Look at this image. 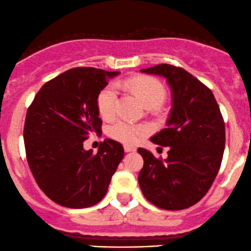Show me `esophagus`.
<instances>
[{"mask_svg":"<svg viewBox=\"0 0 251 251\" xmlns=\"http://www.w3.org/2000/svg\"><path fill=\"white\" fill-rule=\"evenodd\" d=\"M125 151H126V153H129V151H136V148L133 147V146L125 145Z\"/></svg>","mask_w":251,"mask_h":251,"instance_id":"esophagus-1","label":"esophagus"}]
</instances>
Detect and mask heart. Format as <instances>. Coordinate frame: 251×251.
<instances>
[{
    "mask_svg": "<svg viewBox=\"0 0 251 251\" xmlns=\"http://www.w3.org/2000/svg\"><path fill=\"white\" fill-rule=\"evenodd\" d=\"M125 84L146 106H159L165 100L166 90L155 78L135 77L126 80ZM116 102L117 88L116 85L111 84L104 88L98 95L97 105L100 116L103 118H111L114 116L116 111ZM148 133L149 128L146 125H136L126 120L116 121L108 129L109 136L123 143H136Z\"/></svg>",
    "mask_w": 251,
    "mask_h": 251,
    "instance_id": "b5f03b06",
    "label": "heart"
}]
</instances>
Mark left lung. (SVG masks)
I'll use <instances>...</instances> for the list:
<instances>
[{
    "mask_svg": "<svg viewBox=\"0 0 251 251\" xmlns=\"http://www.w3.org/2000/svg\"><path fill=\"white\" fill-rule=\"evenodd\" d=\"M165 77L173 106L167 126L151 142L168 147L167 159L145 148L139 184L148 201L163 210H182L198 202L215 181L225 147V125L212 91L181 67L168 64L141 70Z\"/></svg>",
    "mask_w": 251,
    "mask_h": 251,
    "instance_id": "1",
    "label": "left lung"
}]
</instances>
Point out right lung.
Segmentation results:
<instances>
[{
	"mask_svg": "<svg viewBox=\"0 0 251 251\" xmlns=\"http://www.w3.org/2000/svg\"><path fill=\"white\" fill-rule=\"evenodd\" d=\"M120 72L75 67L44 84L27 110L24 128L28 166L36 184L61 206L84 209L100 202L125 156L105 139L97 154L83 142L102 130L97 98Z\"/></svg>",
	"mask_w": 251,
	"mask_h": 251,
	"instance_id": "right-lung-1",
	"label": "right lung"
}]
</instances>
